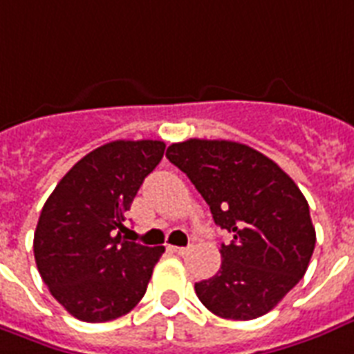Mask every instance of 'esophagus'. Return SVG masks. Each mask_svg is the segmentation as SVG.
<instances>
[{
    "label": "esophagus",
    "instance_id": "1",
    "mask_svg": "<svg viewBox=\"0 0 354 354\" xmlns=\"http://www.w3.org/2000/svg\"><path fill=\"white\" fill-rule=\"evenodd\" d=\"M171 251H174V253H177V254H180V257H185V254L190 253L192 248H177V245H174V248H171Z\"/></svg>",
    "mask_w": 354,
    "mask_h": 354
}]
</instances>
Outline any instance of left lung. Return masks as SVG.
Segmentation results:
<instances>
[{"label": "left lung", "instance_id": "8db88e82", "mask_svg": "<svg viewBox=\"0 0 354 354\" xmlns=\"http://www.w3.org/2000/svg\"><path fill=\"white\" fill-rule=\"evenodd\" d=\"M166 157L188 175L216 225L232 234L221 243V268L196 282L203 305L225 319L268 314L303 279L316 245L310 210L288 174L271 158L231 140L190 138Z\"/></svg>", "mask_w": 354, "mask_h": 354}]
</instances>
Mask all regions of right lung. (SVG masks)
Segmentation results:
<instances>
[{
	"label": "right lung",
	"instance_id": "add662e5",
	"mask_svg": "<svg viewBox=\"0 0 354 354\" xmlns=\"http://www.w3.org/2000/svg\"><path fill=\"white\" fill-rule=\"evenodd\" d=\"M158 140H114L83 157L55 186L35 231V260L51 295L81 322L127 314L147 290L164 245L122 236L125 212L162 160Z\"/></svg>",
	"mask_w": 354,
	"mask_h": 354
}]
</instances>
